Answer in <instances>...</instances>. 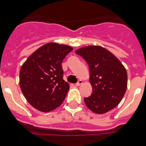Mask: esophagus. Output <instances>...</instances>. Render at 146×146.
<instances>
[{
  "instance_id": "esophagus-1",
  "label": "esophagus",
  "mask_w": 146,
  "mask_h": 146,
  "mask_svg": "<svg viewBox=\"0 0 146 146\" xmlns=\"http://www.w3.org/2000/svg\"><path fill=\"white\" fill-rule=\"evenodd\" d=\"M82 83H83V81L81 80H80L79 81H78L77 83H76V86H80V85H82Z\"/></svg>"
}]
</instances>
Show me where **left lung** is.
<instances>
[{
    "mask_svg": "<svg viewBox=\"0 0 146 146\" xmlns=\"http://www.w3.org/2000/svg\"><path fill=\"white\" fill-rule=\"evenodd\" d=\"M87 62L92 93L85 98L87 108L96 113H104L121 102L127 87V73L122 63L108 50L98 45L76 50Z\"/></svg>",
    "mask_w": 146,
    "mask_h": 146,
    "instance_id": "obj_1",
    "label": "left lung"
}]
</instances>
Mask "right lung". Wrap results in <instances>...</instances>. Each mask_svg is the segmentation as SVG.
<instances>
[{"mask_svg":"<svg viewBox=\"0 0 146 146\" xmlns=\"http://www.w3.org/2000/svg\"><path fill=\"white\" fill-rule=\"evenodd\" d=\"M73 50L69 45L50 42L33 52L22 65L19 86L33 108L49 112L63 103L70 86L63 80L61 64Z\"/></svg>","mask_w":146,"mask_h":146,"instance_id":"1","label":"right lung"}]
</instances>
